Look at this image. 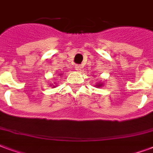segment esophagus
<instances>
[{"instance_id": "34e87169", "label": "esophagus", "mask_w": 153, "mask_h": 153, "mask_svg": "<svg viewBox=\"0 0 153 153\" xmlns=\"http://www.w3.org/2000/svg\"><path fill=\"white\" fill-rule=\"evenodd\" d=\"M75 68L76 70H81V65H79V64H76Z\"/></svg>"}]
</instances>
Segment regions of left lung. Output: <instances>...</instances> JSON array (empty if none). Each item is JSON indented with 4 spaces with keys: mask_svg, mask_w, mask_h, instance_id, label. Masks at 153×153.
<instances>
[{
    "mask_svg": "<svg viewBox=\"0 0 153 153\" xmlns=\"http://www.w3.org/2000/svg\"><path fill=\"white\" fill-rule=\"evenodd\" d=\"M98 86H99V85H98Z\"/></svg>",
    "mask_w": 153,
    "mask_h": 153,
    "instance_id": "left-lung-1",
    "label": "left lung"
}]
</instances>
